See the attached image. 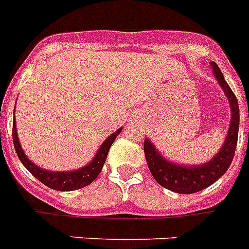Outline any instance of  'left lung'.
<instances>
[{
    "label": "left lung",
    "instance_id": "8db88e82",
    "mask_svg": "<svg viewBox=\"0 0 249 249\" xmlns=\"http://www.w3.org/2000/svg\"><path fill=\"white\" fill-rule=\"evenodd\" d=\"M211 68L212 74L219 83V86L223 88L226 98L229 101L230 112H231L228 134L219 152L207 162L199 165H183L165 159L148 138L144 139V145H143L144 156L152 177L156 179L160 185L180 195H192L215 183L229 169L235 153L238 130H239L238 101L233 90L230 89V87L224 79L219 66L215 62H211Z\"/></svg>",
    "mask_w": 249,
    "mask_h": 249
}]
</instances>
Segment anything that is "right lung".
I'll use <instances>...</instances> for the list:
<instances>
[{"instance_id": "right-lung-1", "label": "right lung", "mask_w": 249, "mask_h": 249, "mask_svg": "<svg viewBox=\"0 0 249 249\" xmlns=\"http://www.w3.org/2000/svg\"><path fill=\"white\" fill-rule=\"evenodd\" d=\"M123 128L118 129V130L108 135L104 141V143L101 144L97 153L92 159L89 163H87L80 169H75V170L70 171H52L42 169L38 165L30 161L26 157L25 152L21 148L20 141L18 138V130H16V123L14 119L13 124V141L14 147H15L16 155L19 157V160L23 162L24 166L26 167V170L29 171L33 177H36L40 183H43L44 185H47L48 188L54 189V191H75V189H80L87 185H89L98 175H100L101 170L105 165V161L107 159V153L110 151L111 144L114 143L119 134L121 133Z\"/></svg>"}]
</instances>
